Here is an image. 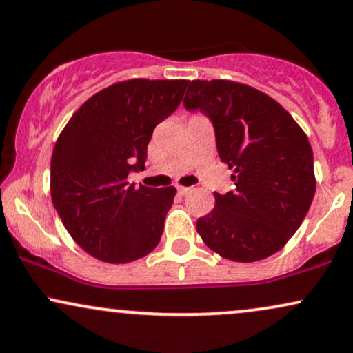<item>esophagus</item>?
<instances>
[{
	"label": "esophagus",
	"instance_id": "obj_1",
	"mask_svg": "<svg viewBox=\"0 0 353 353\" xmlns=\"http://www.w3.org/2000/svg\"><path fill=\"white\" fill-rule=\"evenodd\" d=\"M176 190H178V193H180V194H183V196H185V194H188L190 191H191L190 186H178Z\"/></svg>",
	"mask_w": 353,
	"mask_h": 353
}]
</instances>
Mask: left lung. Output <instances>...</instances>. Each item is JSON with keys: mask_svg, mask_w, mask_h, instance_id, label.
<instances>
[{"mask_svg": "<svg viewBox=\"0 0 353 353\" xmlns=\"http://www.w3.org/2000/svg\"><path fill=\"white\" fill-rule=\"evenodd\" d=\"M183 99L214 125L221 160L234 170L236 190L214 193L216 206L196 230L216 254L256 262L290 241L314 198L311 143L275 99L229 80H193Z\"/></svg>", "mask_w": 353, "mask_h": 353, "instance_id": "8db88e82", "label": "left lung"}]
</instances>
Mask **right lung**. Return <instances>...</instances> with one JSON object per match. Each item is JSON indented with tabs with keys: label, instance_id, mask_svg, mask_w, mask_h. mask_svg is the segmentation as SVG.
<instances>
[{
	"label": "right lung",
	"instance_id": "obj_1",
	"mask_svg": "<svg viewBox=\"0 0 353 353\" xmlns=\"http://www.w3.org/2000/svg\"><path fill=\"white\" fill-rule=\"evenodd\" d=\"M186 80L119 81L93 94L70 117L50 160V194L78 245L108 263L155 249L176 190L129 183L145 168L155 125L176 110Z\"/></svg>",
	"mask_w": 353,
	"mask_h": 353
}]
</instances>
